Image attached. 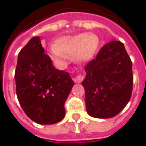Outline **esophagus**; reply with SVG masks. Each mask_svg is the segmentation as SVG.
Masks as SVG:
<instances>
[{
	"mask_svg": "<svg viewBox=\"0 0 146 146\" xmlns=\"http://www.w3.org/2000/svg\"><path fill=\"white\" fill-rule=\"evenodd\" d=\"M73 80H74V82H76V83H80V82H81L83 80V76H82L81 74H78V75L76 77H74Z\"/></svg>",
	"mask_w": 146,
	"mask_h": 146,
	"instance_id": "esophagus-1",
	"label": "esophagus"
}]
</instances>
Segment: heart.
Returning <instances> with one entry per match:
<instances>
[{
    "label": "heart",
    "instance_id": "b5f03b06",
    "mask_svg": "<svg viewBox=\"0 0 146 146\" xmlns=\"http://www.w3.org/2000/svg\"><path fill=\"white\" fill-rule=\"evenodd\" d=\"M99 45V37L93 33H80L73 36L58 38L52 48V58L61 61L69 58V55H74L80 61L91 60L97 52Z\"/></svg>",
    "mask_w": 146,
    "mask_h": 146
}]
</instances>
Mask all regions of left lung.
Masks as SVG:
<instances>
[{
	"label": "left lung",
	"instance_id": "obj_1",
	"mask_svg": "<svg viewBox=\"0 0 146 146\" xmlns=\"http://www.w3.org/2000/svg\"><path fill=\"white\" fill-rule=\"evenodd\" d=\"M85 71L82 85L88 113L98 118L115 116L129 101L133 86L132 63L123 44H104Z\"/></svg>",
	"mask_w": 146,
	"mask_h": 146
}]
</instances>
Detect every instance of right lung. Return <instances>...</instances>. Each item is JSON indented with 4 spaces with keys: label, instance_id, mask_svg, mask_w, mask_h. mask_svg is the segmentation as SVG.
<instances>
[{
    "label": "right lung",
    "instance_id": "add662e5",
    "mask_svg": "<svg viewBox=\"0 0 146 146\" xmlns=\"http://www.w3.org/2000/svg\"><path fill=\"white\" fill-rule=\"evenodd\" d=\"M15 78L17 99L28 118L40 124L64 118V104L74 82L69 73L55 69L38 36L18 54Z\"/></svg>",
    "mask_w": 146,
    "mask_h": 146
}]
</instances>
